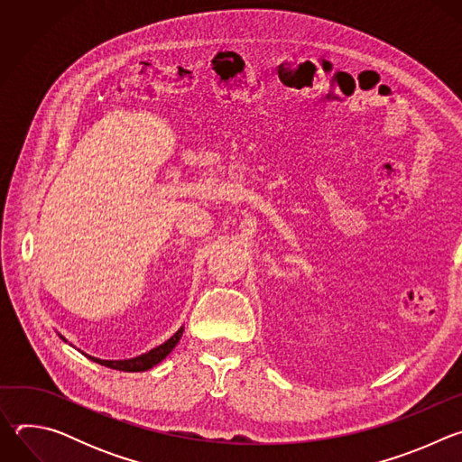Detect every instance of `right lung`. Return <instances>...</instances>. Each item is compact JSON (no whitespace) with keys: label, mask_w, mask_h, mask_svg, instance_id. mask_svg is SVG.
I'll return each mask as SVG.
<instances>
[{"label":"right lung","mask_w":462,"mask_h":462,"mask_svg":"<svg viewBox=\"0 0 462 462\" xmlns=\"http://www.w3.org/2000/svg\"><path fill=\"white\" fill-rule=\"evenodd\" d=\"M182 331H184V327H180L179 331H177L170 340H166L164 344L157 346L155 349H152V351H148V353H144V355H141V356L129 358V360H100V358L89 356V355H86V353H84V355H86L89 360H93V362H97V364H100V365L116 369V371L141 373V371H148V369H152L153 365H157L159 362H162V360L173 351V347L179 344V340H180V337H182ZM60 338L65 340L61 335H60ZM65 342H68V340H65Z\"/></svg>","instance_id":"add662e5"}]
</instances>
